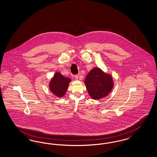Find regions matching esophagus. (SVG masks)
<instances>
[{
  "mask_svg": "<svg viewBox=\"0 0 157 157\" xmlns=\"http://www.w3.org/2000/svg\"><path fill=\"white\" fill-rule=\"evenodd\" d=\"M79 75H75L74 76V77H75L76 79H78L79 78Z\"/></svg>",
  "mask_w": 157,
  "mask_h": 157,
  "instance_id": "1",
  "label": "esophagus"
}]
</instances>
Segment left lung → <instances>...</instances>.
<instances>
[{"label":"left lung","mask_w":157,"mask_h":157,"mask_svg":"<svg viewBox=\"0 0 157 157\" xmlns=\"http://www.w3.org/2000/svg\"><path fill=\"white\" fill-rule=\"evenodd\" d=\"M85 83L89 94L94 99H101L106 96L113 87L112 77L99 68H94L89 72Z\"/></svg>","instance_id":"1"}]
</instances>
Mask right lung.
<instances>
[{
    "instance_id": "obj_1",
    "label": "right lung",
    "mask_w": 157,
    "mask_h": 157,
    "mask_svg": "<svg viewBox=\"0 0 157 157\" xmlns=\"http://www.w3.org/2000/svg\"><path fill=\"white\" fill-rule=\"evenodd\" d=\"M71 79L65 78L60 73L56 72L50 83L51 91L58 97H62L67 92Z\"/></svg>"
}]
</instances>
